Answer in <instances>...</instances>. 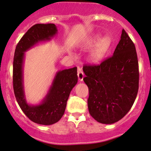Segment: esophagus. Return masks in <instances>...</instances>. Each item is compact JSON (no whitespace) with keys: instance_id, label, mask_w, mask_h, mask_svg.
<instances>
[{"instance_id":"34e87169","label":"esophagus","mask_w":151,"mask_h":151,"mask_svg":"<svg viewBox=\"0 0 151 151\" xmlns=\"http://www.w3.org/2000/svg\"><path fill=\"white\" fill-rule=\"evenodd\" d=\"M77 75H78V78H79V80L80 81H82L83 77H84V74H83V72L81 70L80 68H78Z\"/></svg>"}]
</instances>
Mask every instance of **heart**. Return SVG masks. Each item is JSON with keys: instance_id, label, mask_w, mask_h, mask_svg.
Returning a JSON list of instances; mask_svg holds the SVG:
<instances>
[{"instance_id": "b5f03b06", "label": "heart", "mask_w": 151, "mask_h": 151, "mask_svg": "<svg viewBox=\"0 0 151 151\" xmlns=\"http://www.w3.org/2000/svg\"><path fill=\"white\" fill-rule=\"evenodd\" d=\"M100 36L99 35H97L94 36L93 39H91L87 44L85 46L86 48H89L93 47L94 45L96 44V43L99 41ZM112 41L110 38L108 36H105L103 37L101 41H99V43L97 44V46L94 50L92 51L91 54L90 58L92 62L93 63H98V62L101 61L103 59V58L104 57L105 54H106L107 51L108 50L109 48H110V45H111ZM72 57L73 58H77L76 55L72 54Z\"/></svg>"}]
</instances>
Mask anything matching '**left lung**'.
<instances>
[{"label": "left lung", "instance_id": "1", "mask_svg": "<svg viewBox=\"0 0 151 151\" xmlns=\"http://www.w3.org/2000/svg\"><path fill=\"white\" fill-rule=\"evenodd\" d=\"M83 71L92 117L111 124L124 117L137 98L139 80L135 46L124 29L113 55L99 65H85Z\"/></svg>", "mask_w": 151, "mask_h": 151}]
</instances>
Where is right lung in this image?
I'll list each match as a JSON object with an SVG mask.
<instances>
[{
	"mask_svg": "<svg viewBox=\"0 0 151 151\" xmlns=\"http://www.w3.org/2000/svg\"><path fill=\"white\" fill-rule=\"evenodd\" d=\"M58 34L54 24H36L26 32L16 46L13 61L14 93L24 113L30 120L43 125L58 122L66 108L70 93L78 81L77 69L73 68L60 70L48 91V93L36 105L27 103L24 88L23 67L25 52L38 43L50 41Z\"/></svg>",
	"mask_w": 151,
	"mask_h": 151,
	"instance_id": "obj_1",
	"label": "right lung"
}]
</instances>
